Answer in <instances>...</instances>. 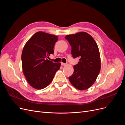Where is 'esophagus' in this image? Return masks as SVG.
I'll use <instances>...</instances> for the list:
<instances>
[{"mask_svg": "<svg viewBox=\"0 0 125 125\" xmlns=\"http://www.w3.org/2000/svg\"><path fill=\"white\" fill-rule=\"evenodd\" d=\"M61 64H62V66H65V65H66V63H63V62H61Z\"/></svg>", "mask_w": 125, "mask_h": 125, "instance_id": "34e87169", "label": "esophagus"}]
</instances>
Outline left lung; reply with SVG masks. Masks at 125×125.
Masks as SVG:
<instances>
[{
  "label": "left lung",
  "instance_id": "8db88e82",
  "mask_svg": "<svg viewBox=\"0 0 125 125\" xmlns=\"http://www.w3.org/2000/svg\"><path fill=\"white\" fill-rule=\"evenodd\" d=\"M65 39L71 46V54L78 58V63L73 66L74 72L69 77L75 88L84 90L95 81L101 69L100 52L95 40L88 33L79 32L67 35Z\"/></svg>",
  "mask_w": 125,
  "mask_h": 125
}]
</instances>
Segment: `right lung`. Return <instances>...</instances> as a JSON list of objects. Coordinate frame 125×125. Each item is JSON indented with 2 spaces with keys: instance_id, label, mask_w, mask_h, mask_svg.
I'll return each mask as SVG.
<instances>
[{
  "instance_id": "add662e5",
  "label": "right lung",
  "mask_w": 125,
  "mask_h": 125,
  "mask_svg": "<svg viewBox=\"0 0 125 125\" xmlns=\"http://www.w3.org/2000/svg\"><path fill=\"white\" fill-rule=\"evenodd\" d=\"M57 36L43 32L35 33L26 43L22 51V69L29 83L36 89L50 84L61 63L47 58L54 54Z\"/></svg>"
}]
</instances>
